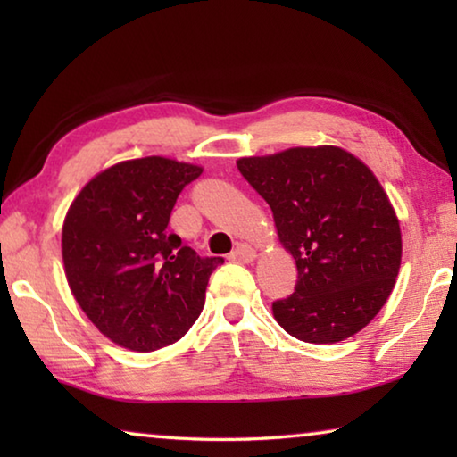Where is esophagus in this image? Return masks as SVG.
Wrapping results in <instances>:
<instances>
[{
	"label": "esophagus",
	"mask_w": 457,
	"mask_h": 457,
	"mask_svg": "<svg viewBox=\"0 0 457 457\" xmlns=\"http://www.w3.org/2000/svg\"><path fill=\"white\" fill-rule=\"evenodd\" d=\"M256 250H253L252 245H247V244H239L236 250H234V253H231V260L234 262H244V264H250V262H253L256 260Z\"/></svg>",
	"instance_id": "1"
}]
</instances>
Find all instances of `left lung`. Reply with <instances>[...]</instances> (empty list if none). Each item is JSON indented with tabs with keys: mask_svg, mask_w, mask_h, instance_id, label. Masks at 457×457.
I'll return each instance as SVG.
<instances>
[{
	"mask_svg": "<svg viewBox=\"0 0 457 457\" xmlns=\"http://www.w3.org/2000/svg\"><path fill=\"white\" fill-rule=\"evenodd\" d=\"M236 163L266 199L278 239L296 262V290L272 304L276 322L314 345L357 335L391 296L403 253L397 213L375 173L332 145Z\"/></svg>",
	"mask_w": 457,
	"mask_h": 457,
	"instance_id": "1",
	"label": "left lung"
}]
</instances>
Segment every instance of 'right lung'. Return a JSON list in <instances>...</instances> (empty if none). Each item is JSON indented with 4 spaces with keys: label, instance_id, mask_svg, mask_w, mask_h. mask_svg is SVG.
Wrapping results in <instances>:
<instances>
[{
    "label": "right lung",
    "instance_id": "right-lung-1",
    "mask_svg": "<svg viewBox=\"0 0 457 457\" xmlns=\"http://www.w3.org/2000/svg\"><path fill=\"white\" fill-rule=\"evenodd\" d=\"M201 173L159 154L120 161L92 177L68 207V286L88 320L122 349L173 345L204 311L207 282L223 260L199 258L167 229L181 189Z\"/></svg>",
    "mask_w": 457,
    "mask_h": 457
}]
</instances>
